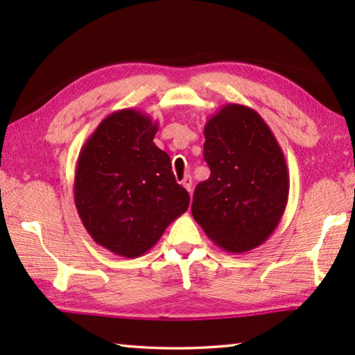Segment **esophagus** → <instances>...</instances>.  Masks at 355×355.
Returning <instances> with one entry per match:
<instances>
[{"mask_svg":"<svg viewBox=\"0 0 355 355\" xmlns=\"http://www.w3.org/2000/svg\"><path fill=\"white\" fill-rule=\"evenodd\" d=\"M182 184H183V187H184V189H186L187 192H192V178H191L189 175H186V177L183 178Z\"/></svg>","mask_w":355,"mask_h":355,"instance_id":"obj_1","label":"esophagus"}]
</instances>
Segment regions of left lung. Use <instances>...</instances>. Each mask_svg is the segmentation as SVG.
Segmentation results:
<instances>
[{"mask_svg": "<svg viewBox=\"0 0 355 355\" xmlns=\"http://www.w3.org/2000/svg\"><path fill=\"white\" fill-rule=\"evenodd\" d=\"M210 177L193 192L192 215L223 250L244 253L277 227L288 201L285 157L254 110L225 103L205 126Z\"/></svg>", "mask_w": 355, "mask_h": 355, "instance_id": "1", "label": "left lung"}]
</instances>
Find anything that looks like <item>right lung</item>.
Listing matches in <instances>:
<instances>
[{
    "instance_id": "1",
    "label": "right lung",
    "mask_w": 355,
    "mask_h": 355,
    "mask_svg": "<svg viewBox=\"0 0 355 355\" xmlns=\"http://www.w3.org/2000/svg\"><path fill=\"white\" fill-rule=\"evenodd\" d=\"M158 123L132 108L105 117L82 146L74 205L96 244L123 258L153 248L189 207L171 158L154 143Z\"/></svg>"
}]
</instances>
